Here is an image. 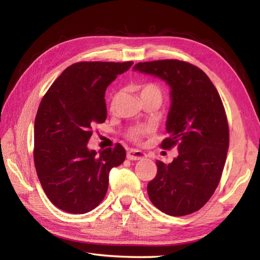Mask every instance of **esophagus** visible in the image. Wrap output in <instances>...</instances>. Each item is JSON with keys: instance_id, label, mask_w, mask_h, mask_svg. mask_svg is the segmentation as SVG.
I'll use <instances>...</instances> for the list:
<instances>
[{"instance_id": "obj_1", "label": "esophagus", "mask_w": 260, "mask_h": 260, "mask_svg": "<svg viewBox=\"0 0 260 260\" xmlns=\"http://www.w3.org/2000/svg\"><path fill=\"white\" fill-rule=\"evenodd\" d=\"M146 157H147L146 153L141 150H136V149H129V150L127 151V159L129 160H140Z\"/></svg>"}]
</instances>
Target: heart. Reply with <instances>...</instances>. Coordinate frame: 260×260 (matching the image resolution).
Instances as JSON below:
<instances>
[{
    "mask_svg": "<svg viewBox=\"0 0 260 260\" xmlns=\"http://www.w3.org/2000/svg\"><path fill=\"white\" fill-rule=\"evenodd\" d=\"M147 93H157V94L160 95V90H159V88H158L156 85H152V83H146V85L140 86V94L143 95V94H147ZM116 98H117V96H116ZM116 98H114L113 101H112V105L114 104ZM149 132H150V128H148V127H135V128H133L129 132V136H131L132 140L139 141L143 135L148 134Z\"/></svg>",
    "mask_w": 260,
    "mask_h": 260,
    "instance_id": "b5f03b06",
    "label": "heart"
}]
</instances>
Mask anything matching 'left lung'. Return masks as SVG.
I'll list each match as a JSON object with an SVG mask.
<instances>
[{"label": "left lung", "instance_id": "left-lung-1", "mask_svg": "<svg viewBox=\"0 0 260 260\" xmlns=\"http://www.w3.org/2000/svg\"><path fill=\"white\" fill-rule=\"evenodd\" d=\"M133 70L169 85V138L160 146H177L179 152L170 164L156 161L157 174L148 183L149 199L169 215L190 214L211 199L225 166L230 131L221 99L209 77L186 61H144Z\"/></svg>", "mask_w": 260, "mask_h": 260}]
</instances>
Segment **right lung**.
<instances>
[{
	"label": "right lung",
	"mask_w": 260,
	"mask_h": 260,
	"mask_svg": "<svg viewBox=\"0 0 260 260\" xmlns=\"http://www.w3.org/2000/svg\"><path fill=\"white\" fill-rule=\"evenodd\" d=\"M133 61H80L65 69L40 103L34 122V164L46 195L73 214L99 206L112 167L125 160L120 144L88 149L91 127L107 119L105 90Z\"/></svg>",
	"instance_id": "add662e5"
}]
</instances>
